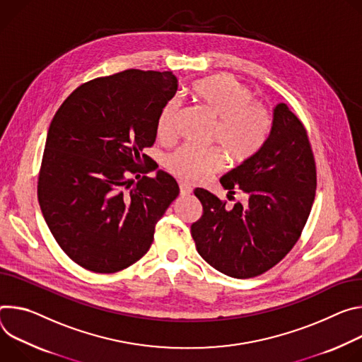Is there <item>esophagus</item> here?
Segmentation results:
<instances>
[{
    "mask_svg": "<svg viewBox=\"0 0 362 362\" xmlns=\"http://www.w3.org/2000/svg\"><path fill=\"white\" fill-rule=\"evenodd\" d=\"M180 191H181L182 195H188V194L192 192V187L187 182H180Z\"/></svg>",
    "mask_w": 362,
    "mask_h": 362,
    "instance_id": "obj_1",
    "label": "esophagus"
}]
</instances>
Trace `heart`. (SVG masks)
I'll list each match as a JSON object with an SVG mask.
<instances>
[{"label": "heart", "mask_w": 362, "mask_h": 362, "mask_svg": "<svg viewBox=\"0 0 362 362\" xmlns=\"http://www.w3.org/2000/svg\"><path fill=\"white\" fill-rule=\"evenodd\" d=\"M194 100L214 122V141L234 165L249 163L263 148L270 117L264 106L250 102L252 92L233 76H209L191 86ZM180 102L171 100L158 117V136L168 139L174 134ZM167 170L185 181H202L224 167L218 151H202L184 145L165 158Z\"/></svg>", "instance_id": "obj_1"}]
</instances>
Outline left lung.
Masks as SVG:
<instances>
[{"mask_svg": "<svg viewBox=\"0 0 362 362\" xmlns=\"http://www.w3.org/2000/svg\"><path fill=\"white\" fill-rule=\"evenodd\" d=\"M247 203L228 209L204 188L194 194L203 216L192 223L197 252L218 272L249 279L282 260L296 245L316 189V167L305 127L286 103L273 107L270 134L255 158L220 180Z\"/></svg>", "mask_w": 362, "mask_h": 362, "instance_id": "obj_1", "label": "left lung"}]
</instances>
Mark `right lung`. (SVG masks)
Segmentation results:
<instances>
[{
  "label": "right lung",
  "mask_w": 362,
  "mask_h": 362,
  "mask_svg": "<svg viewBox=\"0 0 362 362\" xmlns=\"http://www.w3.org/2000/svg\"><path fill=\"white\" fill-rule=\"evenodd\" d=\"M177 89L171 71L129 69L78 86L56 112L37 194L56 242L78 266L115 273L149 250L180 187L163 170L146 177L158 165L142 151Z\"/></svg>",
  "instance_id": "obj_1"
}]
</instances>
